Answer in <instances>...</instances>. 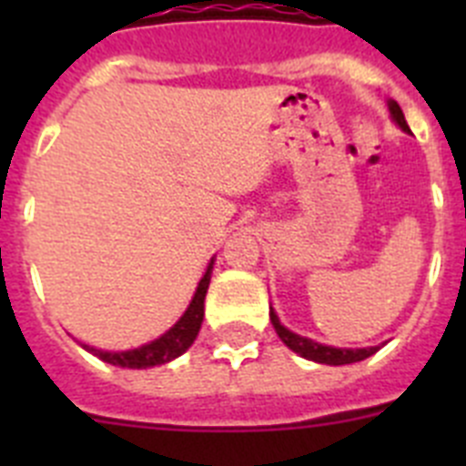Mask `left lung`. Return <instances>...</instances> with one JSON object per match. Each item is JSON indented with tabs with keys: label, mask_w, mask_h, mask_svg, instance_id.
I'll list each match as a JSON object with an SVG mask.
<instances>
[{
	"label": "left lung",
	"mask_w": 466,
	"mask_h": 466,
	"mask_svg": "<svg viewBox=\"0 0 466 466\" xmlns=\"http://www.w3.org/2000/svg\"><path fill=\"white\" fill-rule=\"evenodd\" d=\"M387 109L392 114V121L401 127L403 133H410L409 123L403 118L401 106L394 100L387 102ZM270 322H273L275 331L282 339V343L289 350H294L296 355H300L303 360L317 361V364H329V366H343V364H355V361L366 360V357L376 355L380 345H373V348H331V345L315 343V340L306 339V336H299V333L289 331L287 327H282L279 317L275 315V310H270Z\"/></svg>",
	"instance_id": "1"
}]
</instances>
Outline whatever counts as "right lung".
Segmentation results:
<instances>
[{
    "mask_svg": "<svg viewBox=\"0 0 466 466\" xmlns=\"http://www.w3.org/2000/svg\"><path fill=\"white\" fill-rule=\"evenodd\" d=\"M212 266L214 258L209 261L208 270H205L203 279L198 282V289L193 294V300L188 303L187 312L179 317V322L166 331L160 339L151 340V343L142 345V348L126 350V352H106V350L90 348L84 345L88 352H93L95 357H100L102 361L114 366H123V369H149V366L167 364V361L177 360L179 355H184L188 348L196 340L198 331H200V324H203L205 315V294H208L209 278H212Z\"/></svg>",
    "mask_w": 466,
    "mask_h": 466,
    "instance_id": "1",
    "label": "right lung"
}]
</instances>
